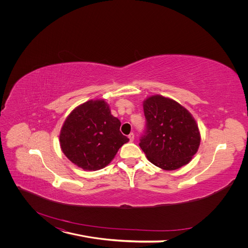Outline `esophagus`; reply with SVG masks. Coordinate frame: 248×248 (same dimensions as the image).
<instances>
[{
	"label": "esophagus",
	"mask_w": 248,
	"mask_h": 248,
	"mask_svg": "<svg viewBox=\"0 0 248 248\" xmlns=\"http://www.w3.org/2000/svg\"><path fill=\"white\" fill-rule=\"evenodd\" d=\"M128 139H129V141H134V140H135V135L132 133V134H129L128 135Z\"/></svg>",
	"instance_id": "34e87169"
}]
</instances>
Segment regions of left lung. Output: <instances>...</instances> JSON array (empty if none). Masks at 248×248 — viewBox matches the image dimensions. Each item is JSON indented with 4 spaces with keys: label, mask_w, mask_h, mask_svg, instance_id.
<instances>
[{
    "label": "left lung",
    "mask_w": 248,
    "mask_h": 248,
    "mask_svg": "<svg viewBox=\"0 0 248 248\" xmlns=\"http://www.w3.org/2000/svg\"><path fill=\"white\" fill-rule=\"evenodd\" d=\"M144 112L146 126L139 145L148 160L169 171L188 164L200 145L199 128L191 113L161 95L147 98Z\"/></svg>",
    "instance_id": "obj_1"
}]
</instances>
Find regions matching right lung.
Instances as JSON below:
<instances>
[{
	"mask_svg": "<svg viewBox=\"0 0 248 248\" xmlns=\"http://www.w3.org/2000/svg\"><path fill=\"white\" fill-rule=\"evenodd\" d=\"M120 127L121 122L111 115L106 101L88 100L73 109L65 121L59 137L61 150L83 170H99L128 141Z\"/></svg>",
	"mask_w": 248,
	"mask_h": 248,
	"instance_id": "right-lung-1",
	"label": "right lung"
}]
</instances>
